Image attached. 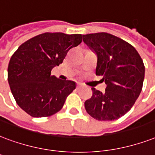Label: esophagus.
<instances>
[{"label":"esophagus","instance_id":"obj_1","mask_svg":"<svg viewBox=\"0 0 155 155\" xmlns=\"http://www.w3.org/2000/svg\"><path fill=\"white\" fill-rule=\"evenodd\" d=\"M81 88H83L82 84H78L77 86H76V88H77V89H80Z\"/></svg>","mask_w":155,"mask_h":155}]
</instances>
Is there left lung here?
I'll list each match as a JSON object with an SVG mask.
<instances>
[{
	"label": "left lung",
	"mask_w": 155,
	"mask_h": 155,
	"mask_svg": "<svg viewBox=\"0 0 155 155\" xmlns=\"http://www.w3.org/2000/svg\"><path fill=\"white\" fill-rule=\"evenodd\" d=\"M83 41L97 56L96 75L103 76L106 91L92 88L84 102L86 111L99 121H112L124 115L140 95L145 66L132 45L106 32L83 35Z\"/></svg>",
	"instance_id": "left-lung-1"
}]
</instances>
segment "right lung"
<instances>
[{
    "label": "right lung",
    "mask_w": 155,
    "mask_h": 155,
    "mask_svg": "<svg viewBox=\"0 0 155 155\" xmlns=\"http://www.w3.org/2000/svg\"><path fill=\"white\" fill-rule=\"evenodd\" d=\"M82 37L81 34L43 33L22 44L12 55L8 82L17 104L29 115L49 117L62 109L75 83L59 80L51 71L62 63Z\"/></svg>",
    "instance_id": "1"
}]
</instances>
